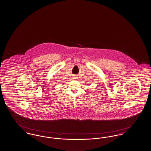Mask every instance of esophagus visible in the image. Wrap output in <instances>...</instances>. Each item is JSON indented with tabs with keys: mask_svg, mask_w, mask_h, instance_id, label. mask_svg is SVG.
I'll use <instances>...</instances> for the list:
<instances>
[{
	"mask_svg": "<svg viewBox=\"0 0 151 151\" xmlns=\"http://www.w3.org/2000/svg\"><path fill=\"white\" fill-rule=\"evenodd\" d=\"M73 78H74V79H76V77H73Z\"/></svg>",
	"mask_w": 151,
	"mask_h": 151,
	"instance_id": "34e87169",
	"label": "esophagus"
}]
</instances>
